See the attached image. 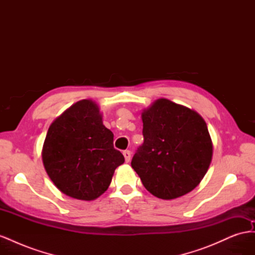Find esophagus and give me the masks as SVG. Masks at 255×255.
I'll list each match as a JSON object with an SVG mask.
<instances>
[{"mask_svg": "<svg viewBox=\"0 0 255 255\" xmlns=\"http://www.w3.org/2000/svg\"><path fill=\"white\" fill-rule=\"evenodd\" d=\"M123 156H125L127 163H128V161L130 160V151H128V150L123 151Z\"/></svg>", "mask_w": 255, "mask_h": 255, "instance_id": "34e87169", "label": "esophagus"}]
</instances>
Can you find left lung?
Segmentation results:
<instances>
[{"label":"left lung","mask_w":255,"mask_h":255,"mask_svg":"<svg viewBox=\"0 0 255 255\" xmlns=\"http://www.w3.org/2000/svg\"><path fill=\"white\" fill-rule=\"evenodd\" d=\"M143 143L132 159L133 169L153 196L172 200L202 181L213 156L204 119L168 99H158L141 114Z\"/></svg>","instance_id":"left-lung-1"}]
</instances>
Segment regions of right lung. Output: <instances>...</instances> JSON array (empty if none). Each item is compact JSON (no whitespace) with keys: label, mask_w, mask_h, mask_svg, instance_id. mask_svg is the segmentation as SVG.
Wrapping results in <instances>:
<instances>
[{"label":"right lung","mask_w":255,"mask_h":255,"mask_svg":"<svg viewBox=\"0 0 255 255\" xmlns=\"http://www.w3.org/2000/svg\"><path fill=\"white\" fill-rule=\"evenodd\" d=\"M45 171L63 194L91 201L109 188L115 169L125 163L114 148L99 106L81 100L52 122L42 148Z\"/></svg>","instance_id":"right-lung-1"}]
</instances>
